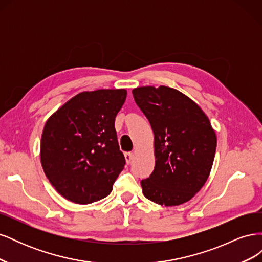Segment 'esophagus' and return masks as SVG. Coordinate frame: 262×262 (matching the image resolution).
<instances>
[{"label":"esophagus","instance_id":"34e87169","mask_svg":"<svg viewBox=\"0 0 262 262\" xmlns=\"http://www.w3.org/2000/svg\"><path fill=\"white\" fill-rule=\"evenodd\" d=\"M124 157H125L126 163L130 164L131 161H132V158H133V153L132 152H125L124 153Z\"/></svg>","mask_w":262,"mask_h":262}]
</instances>
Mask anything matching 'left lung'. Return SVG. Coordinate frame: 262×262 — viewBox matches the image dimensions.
Returning <instances> with one entry per match:
<instances>
[{"instance_id":"1","label":"left lung","mask_w":262,"mask_h":262,"mask_svg":"<svg viewBox=\"0 0 262 262\" xmlns=\"http://www.w3.org/2000/svg\"><path fill=\"white\" fill-rule=\"evenodd\" d=\"M132 94L154 132L155 167L141 181L143 194L166 207L189 201L207 181L215 155L210 120L194 101L170 87H138Z\"/></svg>"}]
</instances>
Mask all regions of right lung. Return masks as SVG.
I'll list each match as a JSON object with an SVG mask.
<instances>
[{"label":"right lung","instance_id":"right-lung-1","mask_svg":"<svg viewBox=\"0 0 262 262\" xmlns=\"http://www.w3.org/2000/svg\"><path fill=\"white\" fill-rule=\"evenodd\" d=\"M125 90L83 92L66 102L46 122L40 158L54 189L77 204L106 198L125 165L115 119Z\"/></svg>","mask_w":262,"mask_h":262}]
</instances>
